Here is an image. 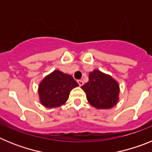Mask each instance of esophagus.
<instances>
[{"instance_id":"esophagus-1","label":"esophagus","mask_w":152,"mask_h":152,"mask_svg":"<svg viewBox=\"0 0 152 152\" xmlns=\"http://www.w3.org/2000/svg\"><path fill=\"white\" fill-rule=\"evenodd\" d=\"M77 83H78L79 86H82L84 84V82H83L82 80H77Z\"/></svg>"}]
</instances>
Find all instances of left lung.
<instances>
[{
    "label": "left lung",
    "instance_id": "8db88e82",
    "mask_svg": "<svg viewBox=\"0 0 152 152\" xmlns=\"http://www.w3.org/2000/svg\"><path fill=\"white\" fill-rule=\"evenodd\" d=\"M83 91L91 105L96 109H110L119 100V86L116 80L99 70L89 74V80L83 86Z\"/></svg>",
    "mask_w": 152,
    "mask_h": 152
}]
</instances>
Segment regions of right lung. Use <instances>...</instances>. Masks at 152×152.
I'll return each mask as SVG.
<instances>
[{"instance_id":"right-lung-1","label":"right lung","mask_w":152,"mask_h":152,"mask_svg":"<svg viewBox=\"0 0 152 152\" xmlns=\"http://www.w3.org/2000/svg\"><path fill=\"white\" fill-rule=\"evenodd\" d=\"M78 86L72 75L56 70L42 80L39 85L40 103L48 108H56L65 103L70 91Z\"/></svg>"}]
</instances>
